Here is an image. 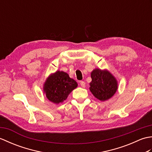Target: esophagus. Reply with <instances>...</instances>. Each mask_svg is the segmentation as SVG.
<instances>
[{"label":"esophagus","instance_id":"esophagus-1","mask_svg":"<svg viewBox=\"0 0 152 152\" xmlns=\"http://www.w3.org/2000/svg\"><path fill=\"white\" fill-rule=\"evenodd\" d=\"M80 86H81L82 88H85L86 87V83L83 81H81L80 82Z\"/></svg>","mask_w":152,"mask_h":152}]
</instances>
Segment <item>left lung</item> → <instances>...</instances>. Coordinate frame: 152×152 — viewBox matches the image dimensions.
I'll return each instance as SVG.
<instances>
[{"label": "left lung", "mask_w": 152, "mask_h": 152, "mask_svg": "<svg viewBox=\"0 0 152 152\" xmlns=\"http://www.w3.org/2000/svg\"><path fill=\"white\" fill-rule=\"evenodd\" d=\"M91 76L89 89L96 99L104 101L115 94L118 89L117 81L108 71L96 69L92 71Z\"/></svg>", "instance_id": "left-lung-1"}]
</instances>
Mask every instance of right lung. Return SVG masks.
<instances>
[{"label": "right lung", "mask_w": 152, "mask_h": 152, "mask_svg": "<svg viewBox=\"0 0 152 152\" xmlns=\"http://www.w3.org/2000/svg\"><path fill=\"white\" fill-rule=\"evenodd\" d=\"M78 83L70 78L69 74L63 71H57L47 79L44 83V91L46 97L51 102L59 104L66 100Z\"/></svg>", "instance_id": "right-lung-1"}]
</instances>
